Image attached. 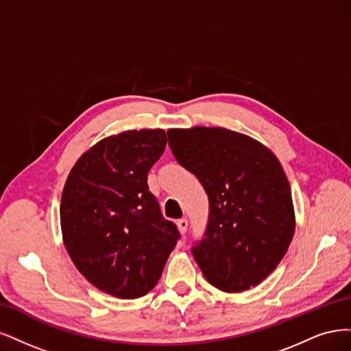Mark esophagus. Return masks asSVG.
<instances>
[{"mask_svg":"<svg viewBox=\"0 0 351 351\" xmlns=\"http://www.w3.org/2000/svg\"><path fill=\"white\" fill-rule=\"evenodd\" d=\"M176 226H178L180 234L184 236L186 233V229H188V220L186 219H180V220L176 221Z\"/></svg>","mask_w":351,"mask_h":351,"instance_id":"esophagus-1","label":"esophagus"}]
</instances>
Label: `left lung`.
I'll return each instance as SVG.
<instances>
[{"mask_svg":"<svg viewBox=\"0 0 351 351\" xmlns=\"http://www.w3.org/2000/svg\"><path fill=\"white\" fill-rule=\"evenodd\" d=\"M175 159L206 189L210 214L192 255L226 293L258 286L286 255L296 228L287 176L274 153L245 134L195 127L167 131Z\"/></svg>","mask_w":351,"mask_h":351,"instance_id":"left-lung-1","label":"left lung"}]
</instances>
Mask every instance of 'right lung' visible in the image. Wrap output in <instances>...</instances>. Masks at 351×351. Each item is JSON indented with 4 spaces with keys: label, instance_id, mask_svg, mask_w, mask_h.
Instances as JSON below:
<instances>
[{
    "label": "right lung",
    "instance_id": "obj_1",
    "mask_svg": "<svg viewBox=\"0 0 351 351\" xmlns=\"http://www.w3.org/2000/svg\"><path fill=\"white\" fill-rule=\"evenodd\" d=\"M165 149L163 130L110 135L82 154L64 185L65 250L95 287L119 299L147 295L179 239L147 185Z\"/></svg>",
    "mask_w": 351,
    "mask_h": 351
}]
</instances>
